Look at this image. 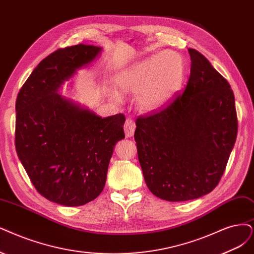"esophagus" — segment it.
<instances>
[{
  "label": "esophagus",
  "mask_w": 254,
  "mask_h": 254,
  "mask_svg": "<svg viewBox=\"0 0 254 254\" xmlns=\"http://www.w3.org/2000/svg\"><path fill=\"white\" fill-rule=\"evenodd\" d=\"M125 133H126V136L128 138L130 136L134 135V132H135V127H136V125H135V121L132 119V118H127L125 122Z\"/></svg>",
  "instance_id": "34e87169"
}]
</instances>
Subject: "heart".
<instances>
[{"mask_svg": "<svg viewBox=\"0 0 254 254\" xmlns=\"http://www.w3.org/2000/svg\"><path fill=\"white\" fill-rule=\"evenodd\" d=\"M184 65L174 52L149 56L122 72L117 79L119 88L127 93H137L138 102L145 110L161 107L170 99L183 80ZM113 98L118 100L116 93Z\"/></svg>", "mask_w": 254, "mask_h": 254, "instance_id": "heart-1", "label": "heart"}]
</instances>
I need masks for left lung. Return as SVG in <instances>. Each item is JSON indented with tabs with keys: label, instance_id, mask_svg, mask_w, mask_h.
I'll use <instances>...</instances> for the list:
<instances>
[{
	"label": "left lung",
	"instance_id": "left-lung-1",
	"mask_svg": "<svg viewBox=\"0 0 254 254\" xmlns=\"http://www.w3.org/2000/svg\"><path fill=\"white\" fill-rule=\"evenodd\" d=\"M191 65L183 92L136 119L134 138L145 183L171 202L198 199L221 180L238 134L229 82L205 56L189 49Z\"/></svg>",
	"mask_w": 254,
	"mask_h": 254
}]
</instances>
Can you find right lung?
I'll return each mask as SVG.
<instances>
[{"label": "right lung", "mask_w": 254, "mask_h": 254, "mask_svg": "<svg viewBox=\"0 0 254 254\" xmlns=\"http://www.w3.org/2000/svg\"><path fill=\"white\" fill-rule=\"evenodd\" d=\"M101 48L75 45L45 58L15 102V149L35 190L64 206L96 199L105 187L113 149L125 138L122 113L101 118L58 93L61 84Z\"/></svg>", "instance_id": "right-lung-1"}]
</instances>
